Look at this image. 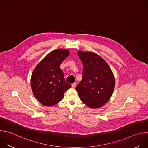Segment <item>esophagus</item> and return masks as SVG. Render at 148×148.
Segmentation results:
<instances>
[{
    "label": "esophagus",
    "mask_w": 148,
    "mask_h": 148,
    "mask_svg": "<svg viewBox=\"0 0 148 148\" xmlns=\"http://www.w3.org/2000/svg\"><path fill=\"white\" fill-rule=\"evenodd\" d=\"M75 86H76V83H75V82L71 84V86H72L73 88H74L75 87Z\"/></svg>",
    "instance_id": "34e87169"
}]
</instances>
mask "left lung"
Masks as SVG:
<instances>
[{
  "mask_svg": "<svg viewBox=\"0 0 148 148\" xmlns=\"http://www.w3.org/2000/svg\"><path fill=\"white\" fill-rule=\"evenodd\" d=\"M83 65L82 79L75 88L81 101L92 109L99 108L111 98L115 86L114 74L101 56L78 51Z\"/></svg>",
  "mask_w": 148,
  "mask_h": 148,
  "instance_id": "left-lung-1",
  "label": "left lung"
}]
</instances>
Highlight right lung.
Returning a JSON list of instances; mask_svg holds the SVG:
<instances>
[{
  "instance_id": "right-lung-1",
  "label": "right lung",
  "mask_w": 148,
  "mask_h": 148,
  "mask_svg": "<svg viewBox=\"0 0 148 148\" xmlns=\"http://www.w3.org/2000/svg\"><path fill=\"white\" fill-rule=\"evenodd\" d=\"M70 55L67 49H58L48 54L36 66L32 74L30 85L34 97L42 105L51 107L60 102L71 87L66 82L61 63Z\"/></svg>"
}]
</instances>
